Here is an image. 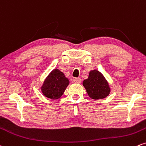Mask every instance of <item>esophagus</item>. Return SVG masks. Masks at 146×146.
Instances as JSON below:
<instances>
[{"label":"esophagus","instance_id":"esophagus-1","mask_svg":"<svg viewBox=\"0 0 146 146\" xmlns=\"http://www.w3.org/2000/svg\"><path fill=\"white\" fill-rule=\"evenodd\" d=\"M74 82L75 83H81V78H74L73 79Z\"/></svg>","mask_w":146,"mask_h":146}]
</instances>
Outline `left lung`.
<instances>
[{
  "label": "left lung",
  "mask_w": 146,
  "mask_h": 146,
  "mask_svg": "<svg viewBox=\"0 0 146 146\" xmlns=\"http://www.w3.org/2000/svg\"><path fill=\"white\" fill-rule=\"evenodd\" d=\"M83 85L89 96L94 100L103 99L107 97L111 92L107 80L103 74L96 70L90 72L88 78L83 80Z\"/></svg>",
  "instance_id": "left-lung-1"
}]
</instances>
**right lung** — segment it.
Returning <instances> with one entry per match:
<instances>
[{"label": "right lung", "mask_w": 146, "mask_h": 146, "mask_svg": "<svg viewBox=\"0 0 146 146\" xmlns=\"http://www.w3.org/2000/svg\"><path fill=\"white\" fill-rule=\"evenodd\" d=\"M70 81L64 73L58 69L53 70L44 81L41 90L46 97L56 100L64 93Z\"/></svg>", "instance_id": "1"}]
</instances>
